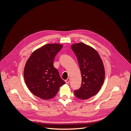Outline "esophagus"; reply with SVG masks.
I'll use <instances>...</instances> for the list:
<instances>
[{
	"mask_svg": "<svg viewBox=\"0 0 131 131\" xmlns=\"http://www.w3.org/2000/svg\"><path fill=\"white\" fill-rule=\"evenodd\" d=\"M66 82L67 83V84H69V82H70V78H68L67 79H66V80H65Z\"/></svg>",
	"mask_w": 131,
	"mask_h": 131,
	"instance_id": "1",
	"label": "esophagus"
}]
</instances>
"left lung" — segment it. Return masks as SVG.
Instances as JSON below:
<instances>
[{"label":"left lung","instance_id":"obj_1","mask_svg":"<svg viewBox=\"0 0 131 131\" xmlns=\"http://www.w3.org/2000/svg\"><path fill=\"white\" fill-rule=\"evenodd\" d=\"M78 58L82 82L80 89L74 90L75 97L88 100L96 95L101 89L105 78L103 62L97 51L83 42L71 46Z\"/></svg>","mask_w":131,"mask_h":131}]
</instances>
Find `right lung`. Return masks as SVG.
Wrapping results in <instances>:
<instances>
[{"label":"right lung","mask_w":131,"mask_h":131,"mask_svg":"<svg viewBox=\"0 0 131 131\" xmlns=\"http://www.w3.org/2000/svg\"><path fill=\"white\" fill-rule=\"evenodd\" d=\"M63 46L48 43L31 53L24 69L26 84L30 92L43 100L53 98L65 84L53 66V61Z\"/></svg>","instance_id":"obj_1"}]
</instances>
